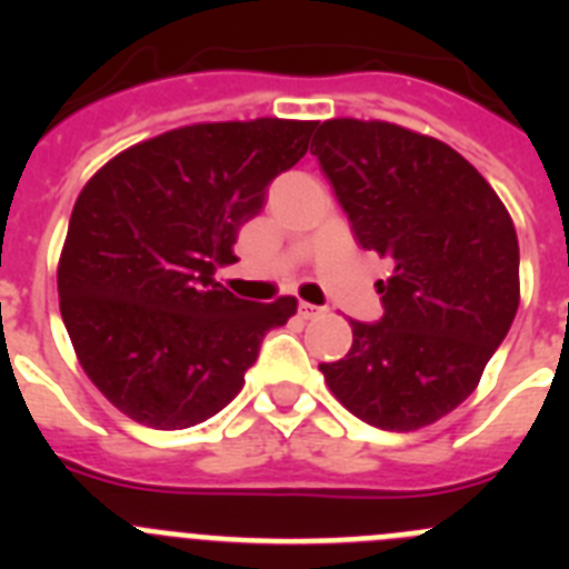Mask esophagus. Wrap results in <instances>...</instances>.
Listing matches in <instances>:
<instances>
[{
  "mask_svg": "<svg viewBox=\"0 0 569 569\" xmlns=\"http://www.w3.org/2000/svg\"><path fill=\"white\" fill-rule=\"evenodd\" d=\"M319 313H325L321 308H316V305H310V301H301L299 305V316L301 319H316Z\"/></svg>",
  "mask_w": 569,
  "mask_h": 569,
  "instance_id": "1",
  "label": "esophagus"
}]
</instances>
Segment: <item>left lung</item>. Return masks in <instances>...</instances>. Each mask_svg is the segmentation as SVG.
Masks as SVG:
<instances>
[{"instance_id": "left-lung-1", "label": "left lung", "mask_w": 569, "mask_h": 569, "mask_svg": "<svg viewBox=\"0 0 569 569\" xmlns=\"http://www.w3.org/2000/svg\"><path fill=\"white\" fill-rule=\"evenodd\" d=\"M310 153L365 250L390 261L385 316L319 365L367 425L410 433L479 387L519 310V239L485 176L433 136L379 119L321 122Z\"/></svg>"}]
</instances>
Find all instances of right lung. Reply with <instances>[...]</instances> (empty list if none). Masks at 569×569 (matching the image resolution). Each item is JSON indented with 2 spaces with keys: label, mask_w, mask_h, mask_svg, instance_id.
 Here are the masks:
<instances>
[{
  "label": "right lung",
  "mask_w": 569,
  "mask_h": 569,
  "mask_svg": "<svg viewBox=\"0 0 569 569\" xmlns=\"http://www.w3.org/2000/svg\"><path fill=\"white\" fill-rule=\"evenodd\" d=\"M316 122H199L144 139L90 176L59 256V310L77 359L128 419L182 430L244 385L299 301L236 299L213 279Z\"/></svg>",
  "instance_id": "right-lung-1"
}]
</instances>
